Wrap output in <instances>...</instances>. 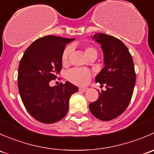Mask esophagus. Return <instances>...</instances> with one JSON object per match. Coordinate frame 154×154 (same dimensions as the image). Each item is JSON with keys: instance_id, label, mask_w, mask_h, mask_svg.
Wrapping results in <instances>:
<instances>
[{"instance_id": "obj_1", "label": "esophagus", "mask_w": 154, "mask_h": 154, "mask_svg": "<svg viewBox=\"0 0 154 154\" xmlns=\"http://www.w3.org/2000/svg\"><path fill=\"white\" fill-rule=\"evenodd\" d=\"M87 89H88V88H83V87H80V88H79V91H82V92H84V91H87Z\"/></svg>"}]
</instances>
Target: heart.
Here are the masks:
<instances>
[{
  "mask_svg": "<svg viewBox=\"0 0 154 154\" xmlns=\"http://www.w3.org/2000/svg\"><path fill=\"white\" fill-rule=\"evenodd\" d=\"M71 48L67 47L64 49L62 54V63L66 64L68 61ZM84 52L88 59L95 58L97 57V50L91 45H85ZM91 77V72L87 68H74L67 72V79L71 83L77 86H85L89 81Z\"/></svg>",
  "mask_w": 154,
  "mask_h": 154,
  "instance_id": "1",
  "label": "heart"
}]
</instances>
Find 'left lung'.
Masks as SVG:
<instances>
[{
    "instance_id": "left-lung-1",
    "label": "left lung",
    "mask_w": 154,
    "mask_h": 154,
    "mask_svg": "<svg viewBox=\"0 0 154 154\" xmlns=\"http://www.w3.org/2000/svg\"><path fill=\"white\" fill-rule=\"evenodd\" d=\"M93 38L101 45L105 63L95 81L106 89L99 92L89 109L94 117L107 122L119 117L128 106L136 75L133 57L120 39L103 33L94 34Z\"/></svg>"
}]
</instances>
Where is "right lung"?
<instances>
[{"label": "right lung", "instance_id": "add662e5", "mask_svg": "<svg viewBox=\"0 0 154 154\" xmlns=\"http://www.w3.org/2000/svg\"><path fill=\"white\" fill-rule=\"evenodd\" d=\"M74 38L46 35L24 51L18 66V86L26 109L35 119L53 124L66 116L71 94L78 88L69 82L50 86L62 70V54Z\"/></svg>", "mask_w": 154, "mask_h": 154}]
</instances>
